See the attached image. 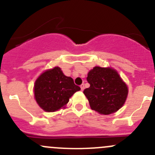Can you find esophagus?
Masks as SVG:
<instances>
[{
  "label": "esophagus",
  "instance_id": "obj_1",
  "mask_svg": "<svg viewBox=\"0 0 155 155\" xmlns=\"http://www.w3.org/2000/svg\"><path fill=\"white\" fill-rule=\"evenodd\" d=\"M80 87H81V90L83 91L84 88H85V86H84V84H82V85H80Z\"/></svg>",
  "mask_w": 155,
  "mask_h": 155
}]
</instances>
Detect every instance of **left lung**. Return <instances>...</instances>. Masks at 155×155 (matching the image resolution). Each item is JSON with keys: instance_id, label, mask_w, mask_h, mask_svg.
I'll return each mask as SVG.
<instances>
[{"instance_id": "1", "label": "left lung", "mask_w": 155, "mask_h": 155, "mask_svg": "<svg viewBox=\"0 0 155 155\" xmlns=\"http://www.w3.org/2000/svg\"><path fill=\"white\" fill-rule=\"evenodd\" d=\"M87 81L90 87L83 93L91 109L102 115H109L123 107L128 88L116 70L94 67L87 73Z\"/></svg>"}]
</instances>
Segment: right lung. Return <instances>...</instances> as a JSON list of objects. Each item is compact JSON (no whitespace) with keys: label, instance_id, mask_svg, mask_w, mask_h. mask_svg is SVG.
Wrapping results in <instances>:
<instances>
[{"label":"right lung","instance_id":"obj_1","mask_svg":"<svg viewBox=\"0 0 155 155\" xmlns=\"http://www.w3.org/2000/svg\"><path fill=\"white\" fill-rule=\"evenodd\" d=\"M79 90L73 79L65 76L58 67L43 72L35 81L34 88L37 104L48 112L64 108L69 99Z\"/></svg>","mask_w":155,"mask_h":155}]
</instances>
